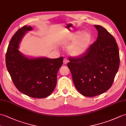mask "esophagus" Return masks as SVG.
<instances>
[{
	"label": "esophagus",
	"instance_id": "esophagus-1",
	"mask_svg": "<svg viewBox=\"0 0 126 126\" xmlns=\"http://www.w3.org/2000/svg\"><path fill=\"white\" fill-rule=\"evenodd\" d=\"M68 63V60L66 59V58H64L63 60V64H66Z\"/></svg>",
	"mask_w": 126,
	"mask_h": 126
}]
</instances>
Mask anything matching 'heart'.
<instances>
[{
    "label": "heart",
    "instance_id": "1",
    "mask_svg": "<svg viewBox=\"0 0 126 126\" xmlns=\"http://www.w3.org/2000/svg\"><path fill=\"white\" fill-rule=\"evenodd\" d=\"M92 36L87 31L76 32L70 34L64 41L68 43L72 41L68 48V51L72 56H79L82 55L88 49L91 42Z\"/></svg>",
    "mask_w": 126,
    "mask_h": 126
}]
</instances>
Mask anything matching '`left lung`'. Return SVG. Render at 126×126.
<instances>
[{
  "mask_svg": "<svg viewBox=\"0 0 126 126\" xmlns=\"http://www.w3.org/2000/svg\"><path fill=\"white\" fill-rule=\"evenodd\" d=\"M96 41L79 57H69L67 65L77 90L92 97L105 92L112 85L120 64L119 48L115 39L106 29L94 25Z\"/></svg>",
  "mask_w": 126,
  "mask_h": 126,
  "instance_id": "left-lung-1",
  "label": "left lung"
}]
</instances>
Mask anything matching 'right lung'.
<instances>
[{"instance_id":"right-lung-1","label":"right lung","mask_w":126,"mask_h":126,"mask_svg":"<svg viewBox=\"0 0 126 126\" xmlns=\"http://www.w3.org/2000/svg\"><path fill=\"white\" fill-rule=\"evenodd\" d=\"M31 26L19 29L12 37L6 54V65L14 85L20 92L32 98H43L53 92L57 74L63 57L28 58L18 50L19 43Z\"/></svg>"}]
</instances>
